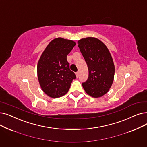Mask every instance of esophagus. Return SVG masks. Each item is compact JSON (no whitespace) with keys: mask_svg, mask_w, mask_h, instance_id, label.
Here are the masks:
<instances>
[{"mask_svg":"<svg viewBox=\"0 0 147 147\" xmlns=\"http://www.w3.org/2000/svg\"><path fill=\"white\" fill-rule=\"evenodd\" d=\"M76 77H77V78H78L79 77V72H76Z\"/></svg>","mask_w":147,"mask_h":147,"instance_id":"1","label":"esophagus"}]
</instances>
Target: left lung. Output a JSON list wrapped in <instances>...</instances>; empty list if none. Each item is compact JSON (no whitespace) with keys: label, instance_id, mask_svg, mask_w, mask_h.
<instances>
[{"label":"left lung","instance_id":"8db88e82","mask_svg":"<svg viewBox=\"0 0 147 147\" xmlns=\"http://www.w3.org/2000/svg\"><path fill=\"white\" fill-rule=\"evenodd\" d=\"M78 43L89 71L88 79L82 84L83 88L91 97H101L109 91L114 80L115 65L111 54L97 38H82Z\"/></svg>","mask_w":147,"mask_h":147}]
</instances>
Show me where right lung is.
I'll return each mask as SVG.
<instances>
[{"mask_svg": "<svg viewBox=\"0 0 147 147\" xmlns=\"http://www.w3.org/2000/svg\"><path fill=\"white\" fill-rule=\"evenodd\" d=\"M75 45L73 40L56 38L49 42L38 60V82L43 92L51 98L66 94L76 78L67 60V56Z\"/></svg>", "mask_w": 147, "mask_h": 147, "instance_id": "right-lung-1", "label": "right lung"}]
</instances>
